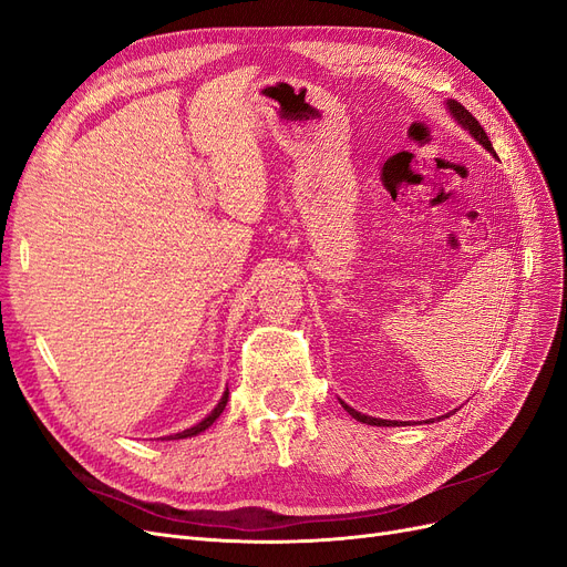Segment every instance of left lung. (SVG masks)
<instances>
[{
	"instance_id": "8db88e82",
	"label": "left lung",
	"mask_w": 567,
	"mask_h": 567,
	"mask_svg": "<svg viewBox=\"0 0 567 567\" xmlns=\"http://www.w3.org/2000/svg\"><path fill=\"white\" fill-rule=\"evenodd\" d=\"M449 110H451V114L465 125V128L486 146V150L491 152V154H495V150H493V144H491V140H488V135H486V131L481 128V123L472 116V112L470 110H465L463 104H460L457 100H449ZM343 409L354 417V421H360V423H367V425H396V423H392V421H379V417H371V415H364V413H358L354 409H350L348 404H343ZM451 415V413H449Z\"/></svg>"
}]
</instances>
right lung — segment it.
Masks as SVG:
<instances>
[{
  "mask_svg": "<svg viewBox=\"0 0 567 567\" xmlns=\"http://www.w3.org/2000/svg\"><path fill=\"white\" fill-rule=\"evenodd\" d=\"M226 402H228V392H224V396H221V402L217 404V409L209 413L205 421H200L198 425H194L192 430H184V432H179V434H175V436H171V439H186V436H194V434H198V432H203V430H207L209 425H213L217 417L221 415V411H224V406H226Z\"/></svg>",
  "mask_w": 567,
  "mask_h": 567,
  "instance_id": "right-lung-1",
  "label": "right lung"
}]
</instances>
